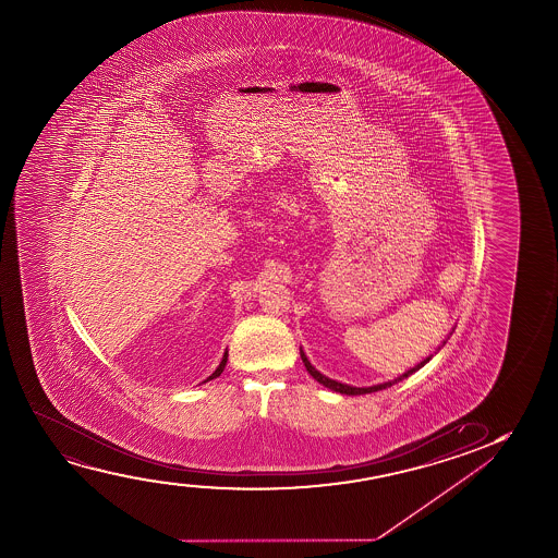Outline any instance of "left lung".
Listing matches in <instances>:
<instances>
[{
    "label": "left lung",
    "instance_id": "1",
    "mask_svg": "<svg viewBox=\"0 0 558 558\" xmlns=\"http://www.w3.org/2000/svg\"><path fill=\"white\" fill-rule=\"evenodd\" d=\"M301 360H303V364H305L306 372L308 374L313 375L314 379L316 381L322 383L324 387H328V389L336 390V392H341V395H366V392H377V390L387 389V387H392L395 383L402 381V379H405V377H410V375L415 374L420 367L425 366L427 364L428 360H423L421 364H417V366L412 367V369H408L405 374L400 375V377H397L395 381L389 383H381V385H374V387H351V385H343V383L333 381V379H329V377H326V375H322L318 369H314L313 366H311V362H308V359L305 356V352L301 351Z\"/></svg>",
    "mask_w": 558,
    "mask_h": 558
}]
</instances>
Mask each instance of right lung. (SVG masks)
I'll list each match as a JSON object with an SVG mask.
<instances>
[{"label": "right lung", "instance_id": "add662e5", "mask_svg": "<svg viewBox=\"0 0 558 558\" xmlns=\"http://www.w3.org/2000/svg\"><path fill=\"white\" fill-rule=\"evenodd\" d=\"M227 359H229V354L225 352V356H222L221 364H219V367L215 369L214 374L207 377L206 381H211V379H215V377H219V375L222 374V369H225V366H227Z\"/></svg>", "mask_w": 558, "mask_h": 558}]
</instances>
